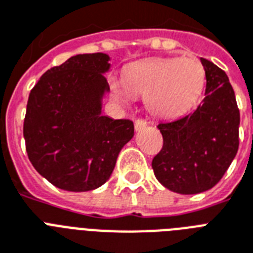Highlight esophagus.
<instances>
[{
    "label": "esophagus",
    "instance_id": "obj_1",
    "mask_svg": "<svg viewBox=\"0 0 253 253\" xmlns=\"http://www.w3.org/2000/svg\"><path fill=\"white\" fill-rule=\"evenodd\" d=\"M147 127V122L144 119H136L135 121V130L136 131H142L143 128H146Z\"/></svg>",
    "mask_w": 253,
    "mask_h": 253
}]
</instances>
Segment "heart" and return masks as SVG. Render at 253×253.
<instances>
[{
    "label": "heart",
    "instance_id": "1",
    "mask_svg": "<svg viewBox=\"0 0 253 253\" xmlns=\"http://www.w3.org/2000/svg\"><path fill=\"white\" fill-rule=\"evenodd\" d=\"M205 81V69L197 59L167 57L130 65L125 79H111L110 89L122 105H128L134 95H147V107L155 117L176 118L198 102Z\"/></svg>",
    "mask_w": 253,
    "mask_h": 253
}]
</instances>
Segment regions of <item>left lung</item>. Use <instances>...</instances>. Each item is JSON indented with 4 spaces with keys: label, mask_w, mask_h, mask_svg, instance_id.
<instances>
[{
    "label": "left lung",
    "mask_w": 253,
    "mask_h": 253,
    "mask_svg": "<svg viewBox=\"0 0 253 253\" xmlns=\"http://www.w3.org/2000/svg\"><path fill=\"white\" fill-rule=\"evenodd\" d=\"M205 98L182 118L159 125L162 151L152 160L155 176L180 194L206 192L219 182L239 148L240 114L224 71L202 59Z\"/></svg>",
    "instance_id": "8db88e82"
}]
</instances>
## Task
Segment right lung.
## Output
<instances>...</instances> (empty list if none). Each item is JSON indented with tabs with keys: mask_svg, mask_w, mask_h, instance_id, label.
I'll return each mask as SVG.
<instances>
[{
	"mask_svg": "<svg viewBox=\"0 0 253 253\" xmlns=\"http://www.w3.org/2000/svg\"><path fill=\"white\" fill-rule=\"evenodd\" d=\"M109 60L101 52L69 57L48 69L29 95L26 151L38 173L63 190L89 192L105 184L134 136L131 121L102 115Z\"/></svg>",
	"mask_w": 253,
	"mask_h": 253,
	"instance_id": "obj_1",
	"label": "right lung"
}]
</instances>
